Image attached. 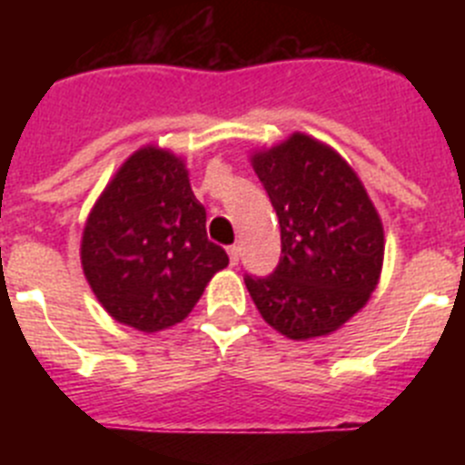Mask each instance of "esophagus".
<instances>
[{
    "mask_svg": "<svg viewBox=\"0 0 465 465\" xmlns=\"http://www.w3.org/2000/svg\"><path fill=\"white\" fill-rule=\"evenodd\" d=\"M228 256H230V265H237L240 262V246H228Z\"/></svg>",
    "mask_w": 465,
    "mask_h": 465,
    "instance_id": "34e87169",
    "label": "esophagus"
}]
</instances>
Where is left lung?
Returning <instances> with one entry per match:
<instances>
[{
    "label": "left lung",
    "instance_id": "left-lung-1",
    "mask_svg": "<svg viewBox=\"0 0 465 465\" xmlns=\"http://www.w3.org/2000/svg\"><path fill=\"white\" fill-rule=\"evenodd\" d=\"M282 228V258L244 283L262 319L291 340L328 335L375 291L384 230L354 170L307 134L253 155Z\"/></svg>",
    "mask_w": 465,
    "mask_h": 465
}]
</instances>
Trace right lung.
I'll return each mask as SVG.
<instances>
[{
	"label": "right lung",
	"instance_id": "1",
	"mask_svg": "<svg viewBox=\"0 0 465 465\" xmlns=\"http://www.w3.org/2000/svg\"><path fill=\"white\" fill-rule=\"evenodd\" d=\"M81 265L116 322L143 332L191 314L228 253L207 237L183 160L155 146L137 151L88 216Z\"/></svg>",
	"mask_w": 465,
	"mask_h": 465
}]
</instances>
